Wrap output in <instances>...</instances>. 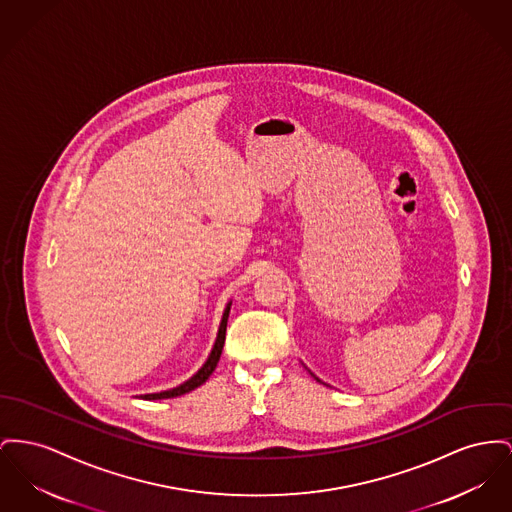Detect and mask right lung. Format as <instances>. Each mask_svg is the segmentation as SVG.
<instances>
[{
    "mask_svg": "<svg viewBox=\"0 0 512 512\" xmlns=\"http://www.w3.org/2000/svg\"><path fill=\"white\" fill-rule=\"evenodd\" d=\"M228 313H230V303L222 315V323H220V329H218V336H216V342H214V348H212L211 356L209 360L205 361V365L189 379L185 381L180 387L172 389V391L154 392V394H145L141 398L145 400H162V398H174V396H181L185 392L193 391L197 387H201L209 377L212 375V371L216 369V363L220 360V354H222V346H224V340H226V323H228Z\"/></svg>",
    "mask_w": 512,
    "mask_h": 512,
    "instance_id": "add662e5",
    "label": "right lung"
}]
</instances>
